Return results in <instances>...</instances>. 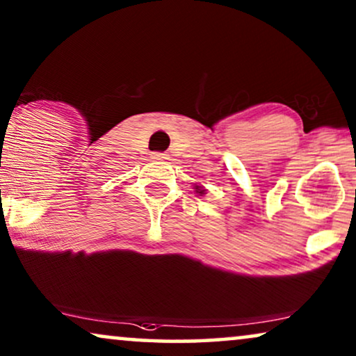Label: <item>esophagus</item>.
Returning <instances> with one entry per match:
<instances>
[{"instance_id":"1","label":"esophagus","mask_w":356,"mask_h":356,"mask_svg":"<svg viewBox=\"0 0 356 356\" xmlns=\"http://www.w3.org/2000/svg\"><path fill=\"white\" fill-rule=\"evenodd\" d=\"M150 157H152V160H167L168 155L162 154V152H154L152 155H150Z\"/></svg>"}]
</instances>
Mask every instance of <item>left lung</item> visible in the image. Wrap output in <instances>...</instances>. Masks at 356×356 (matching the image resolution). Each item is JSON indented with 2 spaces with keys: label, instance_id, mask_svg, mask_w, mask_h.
<instances>
[{
  "label": "left lung",
  "instance_id": "obj_1",
  "mask_svg": "<svg viewBox=\"0 0 356 356\" xmlns=\"http://www.w3.org/2000/svg\"><path fill=\"white\" fill-rule=\"evenodd\" d=\"M196 191H197L199 194H204V193H206V189L201 188V186H196Z\"/></svg>",
  "mask_w": 356,
  "mask_h": 356
}]
</instances>
